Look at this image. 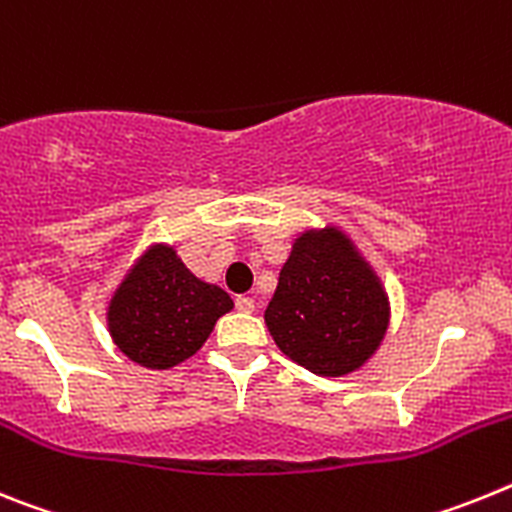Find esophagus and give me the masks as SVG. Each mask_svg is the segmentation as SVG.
<instances>
[{
    "instance_id": "obj_1",
    "label": "esophagus",
    "mask_w": 512,
    "mask_h": 512,
    "mask_svg": "<svg viewBox=\"0 0 512 512\" xmlns=\"http://www.w3.org/2000/svg\"><path fill=\"white\" fill-rule=\"evenodd\" d=\"M235 307H238L241 312H253V310H256V302H253V297L241 295L238 300H235Z\"/></svg>"
}]
</instances>
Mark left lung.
Here are the masks:
<instances>
[{
	"label": "left lung",
	"instance_id": "obj_1",
	"mask_svg": "<svg viewBox=\"0 0 512 512\" xmlns=\"http://www.w3.org/2000/svg\"><path fill=\"white\" fill-rule=\"evenodd\" d=\"M264 320L284 356L320 377H343L379 348L390 300L351 238L330 225L297 238Z\"/></svg>",
	"mask_w": 512,
	"mask_h": 512
}]
</instances>
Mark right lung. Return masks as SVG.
Wrapping results in <instances>:
<instances>
[{
  "mask_svg": "<svg viewBox=\"0 0 512 512\" xmlns=\"http://www.w3.org/2000/svg\"><path fill=\"white\" fill-rule=\"evenodd\" d=\"M230 310L225 289L194 277L171 246H151L115 289L107 328L130 361L171 369L197 354Z\"/></svg>",
  "mask_w": 512,
  "mask_h": 512,
  "instance_id": "add662e5",
  "label": "right lung"
}]
</instances>
